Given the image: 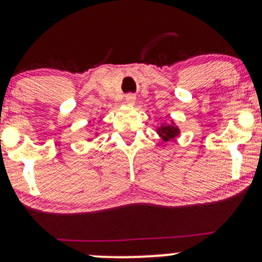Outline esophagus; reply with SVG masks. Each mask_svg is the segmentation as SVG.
I'll use <instances>...</instances> for the list:
<instances>
[{
    "instance_id": "1",
    "label": "esophagus",
    "mask_w": 262,
    "mask_h": 262,
    "mask_svg": "<svg viewBox=\"0 0 262 262\" xmlns=\"http://www.w3.org/2000/svg\"><path fill=\"white\" fill-rule=\"evenodd\" d=\"M135 95L134 93H127V95H125V102H127L128 104H133L134 102H135Z\"/></svg>"
}]
</instances>
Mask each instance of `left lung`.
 <instances>
[{"instance_id": "left-lung-1", "label": "left lung", "mask_w": 262, "mask_h": 262, "mask_svg": "<svg viewBox=\"0 0 262 262\" xmlns=\"http://www.w3.org/2000/svg\"><path fill=\"white\" fill-rule=\"evenodd\" d=\"M158 133L162 138V140L169 141V140H173L176 135L180 134V129L177 128L173 123H171V124H166V125L162 124L161 127L158 129Z\"/></svg>"}]
</instances>
